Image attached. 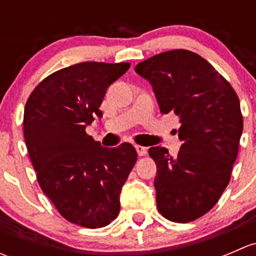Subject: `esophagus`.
<instances>
[{
    "mask_svg": "<svg viewBox=\"0 0 256 256\" xmlns=\"http://www.w3.org/2000/svg\"><path fill=\"white\" fill-rule=\"evenodd\" d=\"M135 148H136V151H138V156H144V154H147V148H146V147L140 146V144H136Z\"/></svg>",
    "mask_w": 256,
    "mask_h": 256,
    "instance_id": "1",
    "label": "esophagus"
}]
</instances>
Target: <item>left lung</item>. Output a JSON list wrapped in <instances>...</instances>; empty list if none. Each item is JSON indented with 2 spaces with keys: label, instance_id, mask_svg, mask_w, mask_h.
Returning <instances> with one entry per match:
<instances>
[{
  "label": "left lung",
  "instance_id": "left-lung-1",
  "mask_svg": "<svg viewBox=\"0 0 256 256\" xmlns=\"http://www.w3.org/2000/svg\"><path fill=\"white\" fill-rule=\"evenodd\" d=\"M135 72L152 85L162 114L180 118L177 156L154 146L156 203L176 223L204 216L230 180L242 132L239 98L229 82L204 58L186 49L156 54Z\"/></svg>",
  "mask_w": 256,
  "mask_h": 256
}]
</instances>
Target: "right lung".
<instances>
[{
  "instance_id": "add662e5",
  "label": "right lung",
  "mask_w": 256,
  "mask_h": 256,
  "mask_svg": "<svg viewBox=\"0 0 256 256\" xmlns=\"http://www.w3.org/2000/svg\"><path fill=\"white\" fill-rule=\"evenodd\" d=\"M128 63L84 62L43 79L26 102L23 132L43 193L73 224L96 229L120 212V193L138 160L131 144L114 148L85 132L102 118L108 88Z\"/></svg>"
}]
</instances>
